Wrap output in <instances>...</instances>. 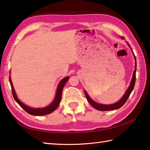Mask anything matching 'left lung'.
Masks as SVG:
<instances>
[{"label": "left lung", "mask_w": 150, "mask_h": 150, "mask_svg": "<svg viewBox=\"0 0 150 150\" xmlns=\"http://www.w3.org/2000/svg\"><path fill=\"white\" fill-rule=\"evenodd\" d=\"M121 39H124V37H121ZM127 45H128V46H129V47L130 48V45L128 42H127ZM132 52L133 54V56H134V60H135L134 70V72H133L132 77L131 81H130V83L129 88H127V90L126 91V92H125V93L124 94L123 96H122V97L119 100L118 102H117L116 103H112V104H108V105L97 103L95 101H94V100L89 96V95L86 92V91H84V94H85V96L86 98L87 101L88 102V103L92 106V107H94L95 109H96V110H99V111H111V110H117V109L121 108L122 106L125 104V103L126 102L127 99L129 98L130 93H131L132 91H133V89H134V84H135V81H136V71H137V60H136V57L134 56V52H133L132 51Z\"/></svg>", "instance_id": "1"}]
</instances>
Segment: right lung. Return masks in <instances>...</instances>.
<instances>
[{
	"label": "right lung",
	"instance_id": "1",
	"mask_svg": "<svg viewBox=\"0 0 150 150\" xmlns=\"http://www.w3.org/2000/svg\"><path fill=\"white\" fill-rule=\"evenodd\" d=\"M69 77H66L60 81V82L59 83L58 87H57L56 92L54 99L53 100L52 102L50 105H48L47 107L44 108H34L29 107L28 105H26L24 104L23 103L21 102L20 100L18 99V98L16 95V93L15 92V90L13 88V84L12 83V80H11V77H9L10 83L11 85V88H12V94L13 96V98L16 100V102H17L19 105H20L21 108H22L26 112H28L30 115H38V116H41V115H45L47 114H50L52 113L54 110H56V109L58 108L59 103L61 101L62 98V91H63L64 86L66 83L67 82V81L69 80Z\"/></svg>",
	"mask_w": 150,
	"mask_h": 150
}]
</instances>
